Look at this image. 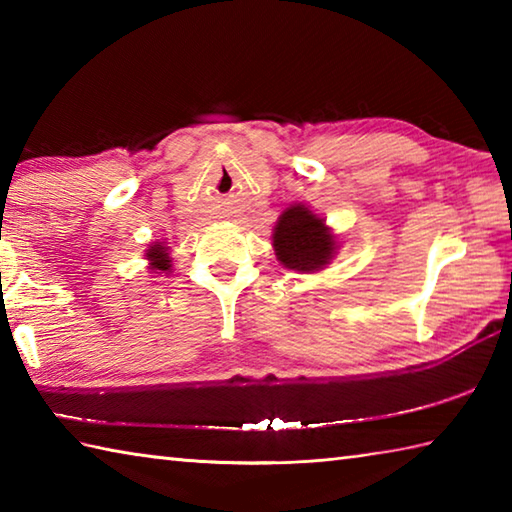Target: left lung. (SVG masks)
<instances>
[{"instance_id":"left-lung-1","label":"left lung","mask_w":512,"mask_h":512,"mask_svg":"<svg viewBox=\"0 0 512 512\" xmlns=\"http://www.w3.org/2000/svg\"><path fill=\"white\" fill-rule=\"evenodd\" d=\"M275 255L287 268L318 271L334 253V239L323 219L311 214L305 205H293L280 216L273 232Z\"/></svg>"}]
</instances>
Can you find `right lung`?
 Listing matches in <instances>:
<instances>
[{"instance_id":"add662e5","label":"right lung","mask_w":512,"mask_h":512,"mask_svg":"<svg viewBox=\"0 0 512 512\" xmlns=\"http://www.w3.org/2000/svg\"><path fill=\"white\" fill-rule=\"evenodd\" d=\"M146 257L151 259V268H155V271H169L171 259H169L167 250H164L160 244L158 246H151L149 253H146Z\"/></svg>"}]
</instances>
